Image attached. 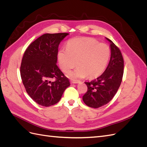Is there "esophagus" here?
<instances>
[{"instance_id": "esophagus-1", "label": "esophagus", "mask_w": 147, "mask_h": 147, "mask_svg": "<svg viewBox=\"0 0 147 147\" xmlns=\"http://www.w3.org/2000/svg\"><path fill=\"white\" fill-rule=\"evenodd\" d=\"M80 82L79 80H71V83H73V84H76V83H79Z\"/></svg>"}]
</instances>
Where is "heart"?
I'll return each mask as SVG.
<instances>
[{
	"instance_id": "1",
	"label": "heart",
	"mask_w": 147,
	"mask_h": 147,
	"mask_svg": "<svg viewBox=\"0 0 147 147\" xmlns=\"http://www.w3.org/2000/svg\"><path fill=\"white\" fill-rule=\"evenodd\" d=\"M110 49L105 43L91 38H74L67 43L66 50H61L57 59L61 69L65 73L78 67L69 74L71 78H94L103 73L110 57Z\"/></svg>"
}]
</instances>
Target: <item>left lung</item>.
Returning <instances> with one entry per match:
<instances>
[{
    "label": "left lung",
    "instance_id": "left-lung-1",
    "mask_svg": "<svg viewBox=\"0 0 147 147\" xmlns=\"http://www.w3.org/2000/svg\"><path fill=\"white\" fill-rule=\"evenodd\" d=\"M110 42L111 56L107 67L100 77L91 82H84L88 91L83 96L86 105L97 109L113 99L121 84L124 72V61L119 49L111 40Z\"/></svg>",
    "mask_w": 147,
    "mask_h": 147
}]
</instances>
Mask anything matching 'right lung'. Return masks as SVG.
Returning <instances> with one entry per match:
<instances>
[{"label": "right lung", "instance_id": "1", "mask_svg": "<svg viewBox=\"0 0 147 147\" xmlns=\"http://www.w3.org/2000/svg\"><path fill=\"white\" fill-rule=\"evenodd\" d=\"M68 35L43 34L30 43L24 53L20 67L22 82L29 96L42 106L57 103L70 86L69 79L56 65L59 45Z\"/></svg>", "mask_w": 147, "mask_h": 147}]
</instances>
